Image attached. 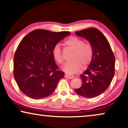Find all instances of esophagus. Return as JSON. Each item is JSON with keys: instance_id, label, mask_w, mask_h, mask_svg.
I'll return each mask as SVG.
<instances>
[{"instance_id": "34e87169", "label": "esophagus", "mask_w": 128, "mask_h": 128, "mask_svg": "<svg viewBox=\"0 0 128 128\" xmlns=\"http://www.w3.org/2000/svg\"><path fill=\"white\" fill-rule=\"evenodd\" d=\"M64 77L66 78H69L70 79H72V78H74V76H73V75L72 74H65Z\"/></svg>"}]
</instances>
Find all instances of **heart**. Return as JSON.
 <instances>
[{"instance_id": "1", "label": "heart", "mask_w": 128, "mask_h": 128, "mask_svg": "<svg viewBox=\"0 0 128 128\" xmlns=\"http://www.w3.org/2000/svg\"><path fill=\"white\" fill-rule=\"evenodd\" d=\"M64 44L73 50L71 56L72 60L64 64L63 70L69 74L78 72L82 66L87 67L90 64L93 56V50L92 45L84 43L81 38L71 36L64 41ZM52 56L58 64L64 62L62 52L59 45H55L52 50Z\"/></svg>"}]
</instances>
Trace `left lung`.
I'll return each mask as SVG.
<instances>
[{
  "label": "left lung",
  "mask_w": 128,
  "mask_h": 128,
  "mask_svg": "<svg viewBox=\"0 0 128 128\" xmlns=\"http://www.w3.org/2000/svg\"><path fill=\"white\" fill-rule=\"evenodd\" d=\"M76 35L90 42L93 50V56L86 70L80 76L82 86L75 89L74 92L84 97H97L108 88L114 76V55L107 39L96 28L77 31Z\"/></svg>",
  "instance_id": "obj_1"
}]
</instances>
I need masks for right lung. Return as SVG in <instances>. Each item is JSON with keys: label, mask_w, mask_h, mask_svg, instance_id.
Segmentation results:
<instances>
[{"label": "right lung", "mask_w": 128, "mask_h": 128, "mask_svg": "<svg viewBox=\"0 0 128 128\" xmlns=\"http://www.w3.org/2000/svg\"><path fill=\"white\" fill-rule=\"evenodd\" d=\"M70 35L38 29L24 36L14 56L13 74L22 92L32 99H42L53 93L64 73L59 70L53 56L55 45Z\"/></svg>", "instance_id": "right-lung-1"}]
</instances>
